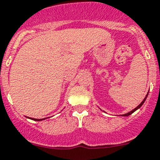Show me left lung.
Returning a JSON list of instances; mask_svg holds the SVG:
<instances>
[{
	"instance_id": "1",
	"label": "left lung",
	"mask_w": 160,
	"mask_h": 160,
	"mask_svg": "<svg viewBox=\"0 0 160 160\" xmlns=\"http://www.w3.org/2000/svg\"><path fill=\"white\" fill-rule=\"evenodd\" d=\"M147 95H148V93H147V94H146V98H144V100L142 101V102H141V104H140V105H139V106H138V107H137L136 108H135V109H133V110H132V111H130V112H128V113H127V114H124V115H123V116H128V115H131V114H132V113H133L134 111H137V110H138V108H140V107H142V105H143V103L145 102V101H146V98H147Z\"/></svg>"
}]
</instances>
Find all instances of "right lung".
I'll list each match as a JSON object with an SVG mask.
<instances>
[{"instance_id":"1","label":"right lung","mask_w":160,"mask_h":160,"mask_svg":"<svg viewBox=\"0 0 160 160\" xmlns=\"http://www.w3.org/2000/svg\"><path fill=\"white\" fill-rule=\"evenodd\" d=\"M33 119V120H37V121H41V120H42V119Z\"/></svg>"}]
</instances>
